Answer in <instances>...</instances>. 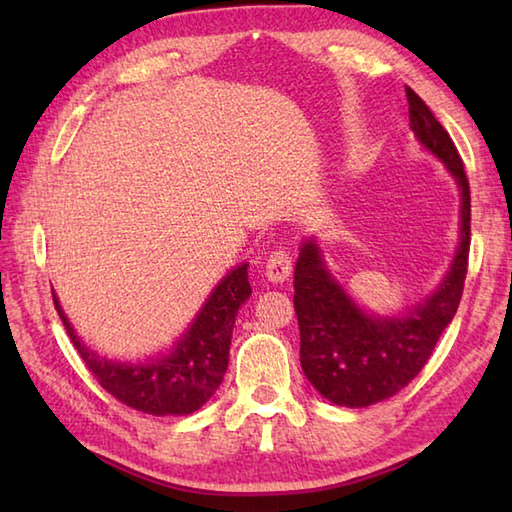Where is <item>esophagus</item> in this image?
I'll list each match as a JSON object with an SVG mask.
<instances>
[{"label": "esophagus", "mask_w": 512, "mask_h": 512, "mask_svg": "<svg viewBox=\"0 0 512 512\" xmlns=\"http://www.w3.org/2000/svg\"><path fill=\"white\" fill-rule=\"evenodd\" d=\"M292 273V255L290 250L279 246L270 253L268 262H266V277L273 281V284H279V281H286Z\"/></svg>", "instance_id": "34e87169"}]
</instances>
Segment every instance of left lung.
I'll use <instances>...</instances> for the list:
<instances>
[{
    "mask_svg": "<svg viewBox=\"0 0 512 512\" xmlns=\"http://www.w3.org/2000/svg\"><path fill=\"white\" fill-rule=\"evenodd\" d=\"M411 129L458 180L462 239L442 286L405 317H369L323 268L317 244L306 242L295 268V310L303 374L321 396L341 407H369L391 398L420 374L440 334L458 312L471 248V189L449 132L411 88Z\"/></svg>",
    "mask_w": 512,
    "mask_h": 512,
    "instance_id": "obj_1",
    "label": "left lung"
}]
</instances>
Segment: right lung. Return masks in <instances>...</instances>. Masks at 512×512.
Here are the masks:
<instances>
[{"mask_svg": "<svg viewBox=\"0 0 512 512\" xmlns=\"http://www.w3.org/2000/svg\"><path fill=\"white\" fill-rule=\"evenodd\" d=\"M250 292L253 288L248 281V264H242L217 284L176 350L140 365L112 363L96 356L70 328L54 292L52 301L76 352L107 394L151 416H187L198 411L220 387L228 367L237 310Z\"/></svg>", "mask_w": 512, "mask_h": 512, "instance_id": "right-lung-1", "label": "right lung"}]
</instances>
